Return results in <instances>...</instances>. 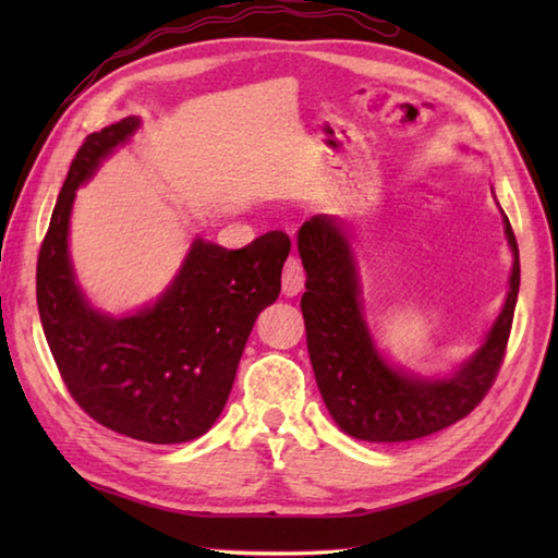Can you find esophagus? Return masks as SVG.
<instances>
[{
	"label": "esophagus",
	"instance_id": "esophagus-1",
	"mask_svg": "<svg viewBox=\"0 0 558 558\" xmlns=\"http://www.w3.org/2000/svg\"><path fill=\"white\" fill-rule=\"evenodd\" d=\"M304 288V268L300 264V258L290 256L286 260V268H282V294H288V298H294V294H300Z\"/></svg>",
	"mask_w": 558,
	"mask_h": 558
}]
</instances>
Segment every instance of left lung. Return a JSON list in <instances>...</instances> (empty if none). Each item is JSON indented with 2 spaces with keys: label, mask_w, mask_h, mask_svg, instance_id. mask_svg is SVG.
Masks as SVG:
<instances>
[{
  "label": "left lung",
  "mask_w": 558,
  "mask_h": 558,
  "mask_svg": "<svg viewBox=\"0 0 558 558\" xmlns=\"http://www.w3.org/2000/svg\"><path fill=\"white\" fill-rule=\"evenodd\" d=\"M501 216L513 254L506 302L482 345L446 376L408 372L378 350L364 316L345 222L318 213L302 225L298 252L306 270V348L330 417L348 436L372 444L412 441L456 424L487 396L501 369L520 288L515 234L504 210Z\"/></svg>",
  "instance_id": "left-lung-1"
}]
</instances>
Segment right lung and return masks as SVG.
<instances>
[{
  "label": "right lung",
  "instance_id": "obj_1",
  "mask_svg": "<svg viewBox=\"0 0 558 558\" xmlns=\"http://www.w3.org/2000/svg\"><path fill=\"white\" fill-rule=\"evenodd\" d=\"M138 126L124 117L78 148L40 246L38 312L83 412L136 441L184 444L220 417L256 316L280 294L290 236L276 230L234 252L196 236L156 302L122 316L96 310L69 252L71 208Z\"/></svg>",
  "mask_w": 558,
  "mask_h": 558
}]
</instances>
